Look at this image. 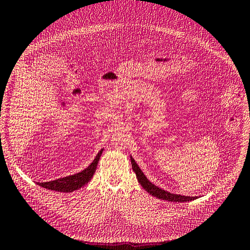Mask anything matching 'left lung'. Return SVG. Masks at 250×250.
<instances>
[{"mask_svg": "<svg viewBox=\"0 0 250 250\" xmlns=\"http://www.w3.org/2000/svg\"><path fill=\"white\" fill-rule=\"evenodd\" d=\"M130 160H131L132 169L137 175L139 184L141 185L144 190L146 192H148L150 195H153L156 198L163 199V200H168V202H175V203H177V202H179V203L190 202V200L196 199V197L184 196V195H179V194H173L171 192L162 190L161 188H158L157 186H155L154 184H151V182L147 178H146V176L143 174V172L141 171V168L139 167V166L137 164V162L135 161V159H132L131 156H130Z\"/></svg>", "mask_w": 250, "mask_h": 250, "instance_id": "left-lung-1", "label": "left lung"}]
</instances>
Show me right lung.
<instances>
[{
    "label": "right lung",
    "mask_w": 250,
    "mask_h": 250,
    "mask_svg": "<svg viewBox=\"0 0 250 250\" xmlns=\"http://www.w3.org/2000/svg\"><path fill=\"white\" fill-rule=\"evenodd\" d=\"M103 150H104V148H102L99 151V154L96 155L92 163H91L87 168H84L83 171L76 173L74 175L66 176V177H63V178H59V179L47 181V182H37V184L42 188H47V190L57 191V192L68 193V192L78 190V188H81L84 185H87L91 180V178H92V176L95 173L97 163L100 161Z\"/></svg>",
    "instance_id": "obj_1"
}]
</instances>
